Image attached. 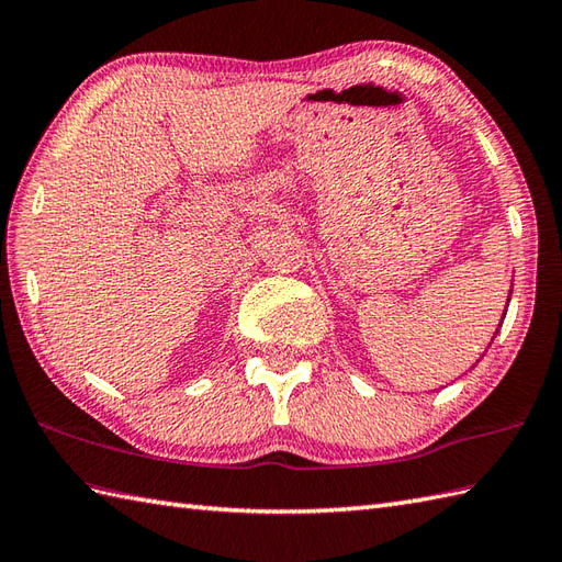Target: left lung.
I'll return each mask as SVG.
<instances>
[{
    "mask_svg": "<svg viewBox=\"0 0 562 562\" xmlns=\"http://www.w3.org/2000/svg\"><path fill=\"white\" fill-rule=\"evenodd\" d=\"M509 293H513V291H509ZM507 303H509V297H507ZM505 313H507V310H505ZM503 319H505V317H503ZM501 324H503V322H501ZM495 334H497V331H495Z\"/></svg>",
    "mask_w": 562,
    "mask_h": 562,
    "instance_id": "obj_1",
    "label": "left lung"
}]
</instances>
